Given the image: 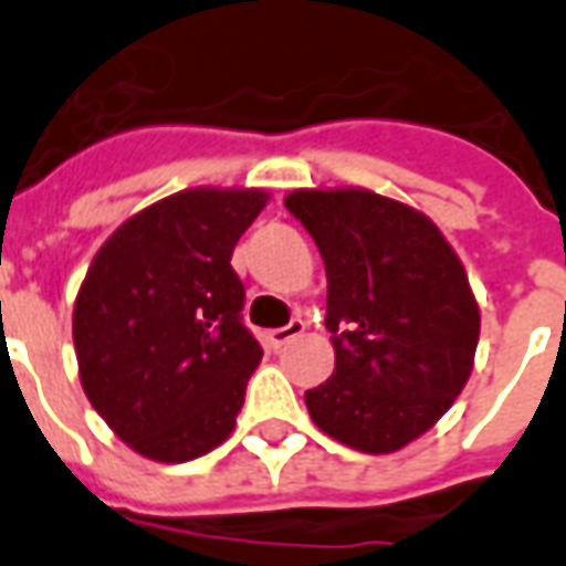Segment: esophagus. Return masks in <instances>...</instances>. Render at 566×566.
Instances as JSON below:
<instances>
[{
  "label": "esophagus",
  "instance_id": "1",
  "mask_svg": "<svg viewBox=\"0 0 566 566\" xmlns=\"http://www.w3.org/2000/svg\"><path fill=\"white\" fill-rule=\"evenodd\" d=\"M305 333V321L303 317H294L291 324H284V326H275V329H270V345L279 350L282 345H287L291 338L296 336H303Z\"/></svg>",
  "mask_w": 566,
  "mask_h": 566
}]
</instances>
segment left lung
Segmentation results:
<instances>
[{"mask_svg":"<svg viewBox=\"0 0 566 566\" xmlns=\"http://www.w3.org/2000/svg\"><path fill=\"white\" fill-rule=\"evenodd\" d=\"M326 270L333 378L305 392L321 432L396 453L429 432L471 378L480 308L462 261L422 212L366 188L291 191Z\"/></svg>","mask_w":566,"mask_h":566,"instance_id":"1","label":"left lung"}]
</instances>
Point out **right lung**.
Returning <instances> with one entry per match:
<instances>
[{
    "mask_svg": "<svg viewBox=\"0 0 566 566\" xmlns=\"http://www.w3.org/2000/svg\"><path fill=\"white\" fill-rule=\"evenodd\" d=\"M261 188H188L113 230L74 303V350L92 408L153 462H188L237 426L263 350L242 324L230 254Z\"/></svg>",
    "mask_w": 566,
    "mask_h": 566,
    "instance_id": "add662e5",
    "label": "right lung"
}]
</instances>
